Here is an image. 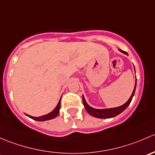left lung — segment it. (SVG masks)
Masks as SVG:
<instances>
[{
    "label": "left lung",
    "instance_id": "obj_1",
    "mask_svg": "<svg viewBox=\"0 0 155 155\" xmlns=\"http://www.w3.org/2000/svg\"><path fill=\"white\" fill-rule=\"evenodd\" d=\"M119 51H120L122 53L127 54V52L124 51L122 50H120V49H119ZM136 86H137V78H136V84H135L134 89L133 92H132L131 95H130L128 101L126 102L125 104H124L123 105H122V106L117 107H114V108H108V109H95V108H93L92 107L89 106L88 104L87 103V101H86L84 95H83V103H84V107H85L86 110H87V112L91 115V116H94V117L99 118V119H109V118L115 117V116H118V115L120 114L121 113L123 112L126 108L129 106L130 103L131 102L132 98H133L134 95L135 89H136Z\"/></svg>",
    "mask_w": 155,
    "mask_h": 155
}]
</instances>
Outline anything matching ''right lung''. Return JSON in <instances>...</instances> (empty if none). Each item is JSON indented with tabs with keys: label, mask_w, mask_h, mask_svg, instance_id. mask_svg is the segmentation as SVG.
<instances>
[{
	"label": "right lung",
	"mask_w": 155,
	"mask_h": 155,
	"mask_svg": "<svg viewBox=\"0 0 155 155\" xmlns=\"http://www.w3.org/2000/svg\"><path fill=\"white\" fill-rule=\"evenodd\" d=\"M60 102H61V98H60V101H59L57 107L54 108L51 112L49 113L48 114L44 115V116H39V117H33V116H30V115H28V114H27V116H28V117L31 118V119H33V120L39 121V122H43V121H47V120H50V119H54V118H56L57 116H58L59 113H60Z\"/></svg>",
	"instance_id": "obj_1"
}]
</instances>
